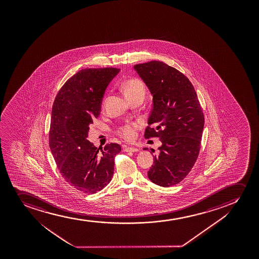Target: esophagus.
Returning <instances> with one entry per match:
<instances>
[{
    "label": "esophagus",
    "mask_w": 259,
    "mask_h": 259,
    "mask_svg": "<svg viewBox=\"0 0 259 259\" xmlns=\"http://www.w3.org/2000/svg\"><path fill=\"white\" fill-rule=\"evenodd\" d=\"M123 150L125 152H138L139 151V149H137V148H134V147H128V146H125L124 148H123Z\"/></svg>",
    "instance_id": "34e87169"
}]
</instances>
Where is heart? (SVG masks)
Returning a JSON list of instances; mask_svg holds the SVG:
<instances>
[{"mask_svg": "<svg viewBox=\"0 0 259 259\" xmlns=\"http://www.w3.org/2000/svg\"><path fill=\"white\" fill-rule=\"evenodd\" d=\"M122 90L127 99L144 93L143 84L138 79L126 81L122 87ZM139 128H140L139 123H130V124L124 125L123 127L120 128L119 134L126 140H133L137 136V131Z\"/></svg>", "mask_w": 259, "mask_h": 259, "instance_id": "obj_1", "label": "heart"}]
</instances>
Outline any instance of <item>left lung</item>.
<instances>
[{
  "instance_id": "8db88e82",
  "label": "left lung",
  "mask_w": 259,
  "mask_h": 259,
  "mask_svg": "<svg viewBox=\"0 0 259 259\" xmlns=\"http://www.w3.org/2000/svg\"><path fill=\"white\" fill-rule=\"evenodd\" d=\"M134 70L153 101L144 137H159L161 142L148 177L168 188L182 182L196 161L204 115L193 84L181 71L156 60L135 65Z\"/></svg>"
}]
</instances>
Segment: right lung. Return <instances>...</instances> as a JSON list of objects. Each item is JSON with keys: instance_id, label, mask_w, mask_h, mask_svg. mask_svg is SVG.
I'll use <instances>...</instances> for the list:
<instances>
[{"instance_id": "obj_1", "label": "right lung", "mask_w": 259, "mask_h": 259, "mask_svg": "<svg viewBox=\"0 0 259 259\" xmlns=\"http://www.w3.org/2000/svg\"><path fill=\"white\" fill-rule=\"evenodd\" d=\"M120 69H83L57 94L52 109L49 146L63 178L71 187L95 193L110 183L114 159L121 146L96 148L88 138L89 125L101 112L104 93Z\"/></svg>"}]
</instances>
